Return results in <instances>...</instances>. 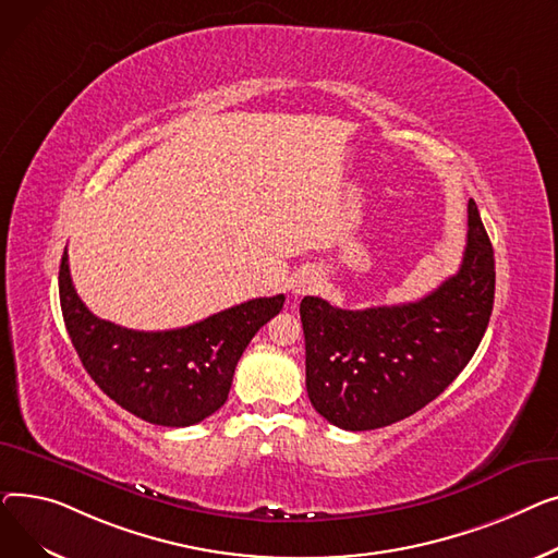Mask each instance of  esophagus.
<instances>
[{"mask_svg":"<svg viewBox=\"0 0 558 558\" xmlns=\"http://www.w3.org/2000/svg\"><path fill=\"white\" fill-rule=\"evenodd\" d=\"M319 283H322L319 275H315V272H306V275H302V279H300L298 283H294V292H298V294L311 292V290H315Z\"/></svg>","mask_w":558,"mask_h":558,"instance_id":"1","label":"esophagus"}]
</instances>
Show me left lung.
<instances>
[{
    "label": "left lung",
    "instance_id": "8db88e82",
    "mask_svg": "<svg viewBox=\"0 0 558 558\" xmlns=\"http://www.w3.org/2000/svg\"><path fill=\"white\" fill-rule=\"evenodd\" d=\"M494 247L469 201L462 266L423 300L344 311L304 298L300 315L313 408L351 433L385 428L418 412L469 365L494 311Z\"/></svg>",
    "mask_w": 558,
    "mask_h": 558
}]
</instances>
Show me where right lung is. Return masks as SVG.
<instances>
[{"label":"right lung","mask_w":558,"mask_h":558,"mask_svg":"<svg viewBox=\"0 0 558 558\" xmlns=\"http://www.w3.org/2000/svg\"><path fill=\"white\" fill-rule=\"evenodd\" d=\"M60 308L85 372L130 414L186 428L225 405L239 360L286 298H258L173 331H133L89 313L60 260Z\"/></svg>","instance_id":"right-lung-1"}]
</instances>
